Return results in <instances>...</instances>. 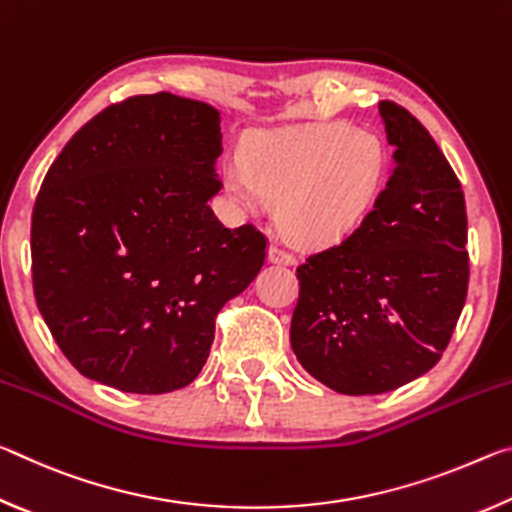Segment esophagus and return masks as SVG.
<instances>
[{
    "instance_id": "1",
    "label": "esophagus",
    "mask_w": 512,
    "mask_h": 512,
    "mask_svg": "<svg viewBox=\"0 0 512 512\" xmlns=\"http://www.w3.org/2000/svg\"><path fill=\"white\" fill-rule=\"evenodd\" d=\"M268 259H271L273 264H296V255L289 253V250L280 244H271V248H268Z\"/></svg>"
}]
</instances>
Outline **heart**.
Instances as JSON below:
<instances>
[{
	"label": "heart",
	"mask_w": 512,
	"mask_h": 512,
	"mask_svg": "<svg viewBox=\"0 0 512 512\" xmlns=\"http://www.w3.org/2000/svg\"><path fill=\"white\" fill-rule=\"evenodd\" d=\"M384 169L375 135L343 121L309 124L250 142L225 171L230 192L250 210L280 201L284 228L302 241L339 237L368 205Z\"/></svg>",
	"instance_id": "heart-1"
}]
</instances>
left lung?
Here are the masks:
<instances>
[{"label":"left lung","mask_w":512,"mask_h":512,"mask_svg":"<svg viewBox=\"0 0 512 512\" xmlns=\"http://www.w3.org/2000/svg\"><path fill=\"white\" fill-rule=\"evenodd\" d=\"M379 112L395 149L386 189L350 235L296 268L291 348L343 395L395 391L436 366L470 280L454 169L409 110L379 101Z\"/></svg>","instance_id":"1"}]
</instances>
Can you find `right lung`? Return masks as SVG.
Returning a JSON list of instances; mask_svg holds the SVG:
<instances>
[{
	"instance_id": "right-lung-1",
	"label": "right lung",
	"mask_w": 512,
	"mask_h": 512,
	"mask_svg": "<svg viewBox=\"0 0 512 512\" xmlns=\"http://www.w3.org/2000/svg\"><path fill=\"white\" fill-rule=\"evenodd\" d=\"M219 110L169 92L112 103L65 144L31 214V275L60 352L88 379L160 395L203 370L214 323L266 235L225 228Z\"/></svg>"
}]
</instances>
